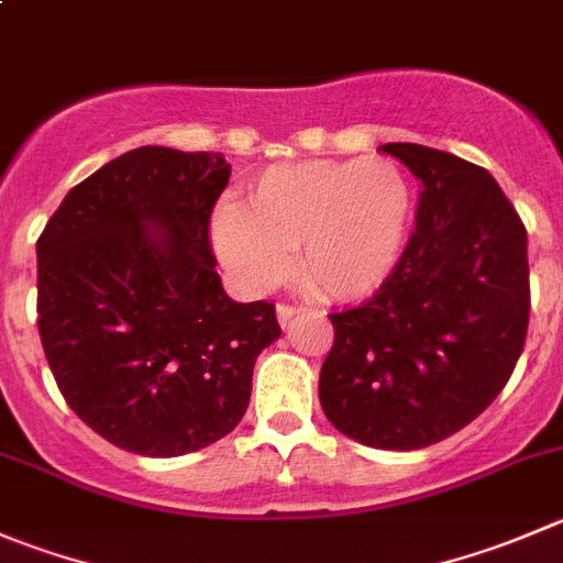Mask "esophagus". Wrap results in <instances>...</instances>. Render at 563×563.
I'll list each match as a JSON object with an SVG mask.
<instances>
[{"instance_id": "obj_1", "label": "esophagus", "mask_w": 563, "mask_h": 563, "mask_svg": "<svg viewBox=\"0 0 563 563\" xmlns=\"http://www.w3.org/2000/svg\"><path fill=\"white\" fill-rule=\"evenodd\" d=\"M302 313H305L302 305H288V302L277 305V321H280V327H288L294 319H297V316H302Z\"/></svg>"}]
</instances>
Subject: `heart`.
<instances>
[{"instance_id":"b5f03b06","label":"heart","mask_w":563,"mask_h":563,"mask_svg":"<svg viewBox=\"0 0 563 563\" xmlns=\"http://www.w3.org/2000/svg\"><path fill=\"white\" fill-rule=\"evenodd\" d=\"M415 187L393 159H316L266 167L250 184L247 211L222 206L214 247L250 291L291 266L324 299L357 302L379 291L407 247Z\"/></svg>"}]
</instances>
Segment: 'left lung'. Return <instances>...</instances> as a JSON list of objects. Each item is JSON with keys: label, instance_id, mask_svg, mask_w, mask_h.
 <instances>
[{"label": "left lung", "instance_id": "8db88e82", "mask_svg": "<svg viewBox=\"0 0 563 563\" xmlns=\"http://www.w3.org/2000/svg\"><path fill=\"white\" fill-rule=\"evenodd\" d=\"M382 151L420 181L415 231L374 297L330 313L319 401L346 438L415 451L465 429L509 382L531 313L528 233L484 167L415 143Z\"/></svg>", "mask_w": 563, "mask_h": 563}]
</instances>
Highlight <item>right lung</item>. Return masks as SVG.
I'll return each mask as SVG.
<instances>
[{
    "mask_svg": "<svg viewBox=\"0 0 563 563\" xmlns=\"http://www.w3.org/2000/svg\"><path fill=\"white\" fill-rule=\"evenodd\" d=\"M222 154L143 145L76 184L37 239V330L68 407L143 456L192 454L247 412L275 305L233 302L209 222Z\"/></svg>",
    "mask_w": 563,
    "mask_h": 563,
    "instance_id": "1",
    "label": "right lung"
}]
</instances>
